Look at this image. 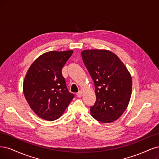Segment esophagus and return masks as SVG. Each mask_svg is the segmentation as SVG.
Segmentation results:
<instances>
[{"mask_svg": "<svg viewBox=\"0 0 159 159\" xmlns=\"http://www.w3.org/2000/svg\"><path fill=\"white\" fill-rule=\"evenodd\" d=\"M82 95H83V92L80 91V90L79 92V93H78L77 94H76V96L79 97V98H80V97L82 96Z\"/></svg>", "mask_w": 159, "mask_h": 159, "instance_id": "1", "label": "esophagus"}]
</instances>
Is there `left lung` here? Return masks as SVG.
<instances>
[{
	"label": "left lung",
	"mask_w": 159,
	"mask_h": 159,
	"mask_svg": "<svg viewBox=\"0 0 159 159\" xmlns=\"http://www.w3.org/2000/svg\"><path fill=\"white\" fill-rule=\"evenodd\" d=\"M81 56L95 87L96 99L90 106L92 116L102 123L116 121L130 100L132 80L129 71L110 51L84 50Z\"/></svg>",
	"instance_id": "left-lung-1"
}]
</instances>
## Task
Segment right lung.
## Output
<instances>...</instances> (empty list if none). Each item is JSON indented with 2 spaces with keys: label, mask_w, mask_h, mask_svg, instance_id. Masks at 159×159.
Returning a JSON list of instances; mask_svg holds the SVG:
<instances>
[{
  "label": "right lung",
  "mask_w": 159,
  "mask_h": 159,
  "mask_svg": "<svg viewBox=\"0 0 159 159\" xmlns=\"http://www.w3.org/2000/svg\"><path fill=\"white\" fill-rule=\"evenodd\" d=\"M73 51L49 52L35 60L25 76L23 91L32 110L48 121L58 119L75 95L66 87L62 69Z\"/></svg>",
  "instance_id": "add662e5"
}]
</instances>
